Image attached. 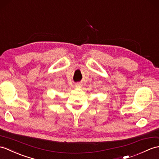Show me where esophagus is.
<instances>
[{
	"label": "esophagus",
	"instance_id": "1",
	"mask_svg": "<svg viewBox=\"0 0 159 159\" xmlns=\"http://www.w3.org/2000/svg\"><path fill=\"white\" fill-rule=\"evenodd\" d=\"M75 87L76 88H80V87H81V85H80V83H76V84H75Z\"/></svg>",
	"mask_w": 159,
	"mask_h": 159
}]
</instances>
